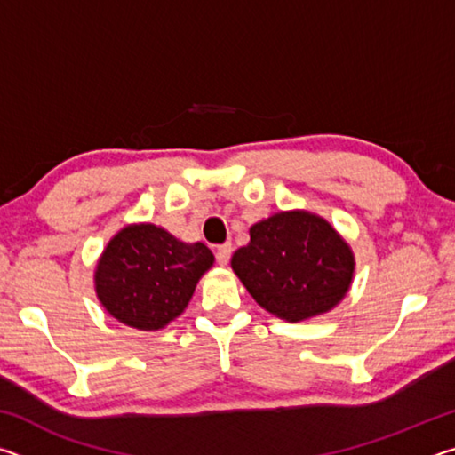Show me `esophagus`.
Instances as JSON below:
<instances>
[{
    "label": "esophagus",
    "instance_id": "esophagus-1",
    "mask_svg": "<svg viewBox=\"0 0 455 455\" xmlns=\"http://www.w3.org/2000/svg\"><path fill=\"white\" fill-rule=\"evenodd\" d=\"M230 252H233V246H230V243L220 244L219 249H217V252H214V257H217V263H219L220 267L228 265V260H230Z\"/></svg>",
    "mask_w": 455,
    "mask_h": 455
}]
</instances>
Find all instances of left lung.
<instances>
[{"instance_id":"obj_1","label":"left lung","mask_w":455,"mask_h":455,"mask_svg":"<svg viewBox=\"0 0 455 455\" xmlns=\"http://www.w3.org/2000/svg\"><path fill=\"white\" fill-rule=\"evenodd\" d=\"M230 267L251 297L284 321L327 313L347 295L355 271L351 246L325 219L276 212L251 227Z\"/></svg>"}]
</instances>
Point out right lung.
Here are the masks:
<instances>
[{"label": "right lung", "mask_w": 455, "mask_h": 455, "mask_svg": "<svg viewBox=\"0 0 455 455\" xmlns=\"http://www.w3.org/2000/svg\"><path fill=\"white\" fill-rule=\"evenodd\" d=\"M214 263L203 243H182L150 222L112 236L98 260L96 295L114 319L140 331L166 327L187 309L196 283Z\"/></svg>", "instance_id": "obj_1"}]
</instances>
